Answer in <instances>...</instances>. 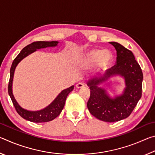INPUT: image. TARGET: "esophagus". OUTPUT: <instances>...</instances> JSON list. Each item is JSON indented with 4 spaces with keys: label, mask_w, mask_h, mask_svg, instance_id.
I'll return each instance as SVG.
<instances>
[{
    "label": "esophagus",
    "mask_w": 155,
    "mask_h": 155,
    "mask_svg": "<svg viewBox=\"0 0 155 155\" xmlns=\"http://www.w3.org/2000/svg\"><path fill=\"white\" fill-rule=\"evenodd\" d=\"M76 87L78 89H81V88H83L84 87H85V85H84V84L82 83H78L77 84V85H76Z\"/></svg>",
    "instance_id": "obj_1"
}]
</instances>
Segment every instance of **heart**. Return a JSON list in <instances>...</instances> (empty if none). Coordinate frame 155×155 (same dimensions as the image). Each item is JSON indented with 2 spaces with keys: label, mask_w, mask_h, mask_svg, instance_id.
I'll list each match as a JSON object with an SVG mask.
<instances>
[{
  "label": "heart",
  "mask_w": 155,
  "mask_h": 155,
  "mask_svg": "<svg viewBox=\"0 0 155 155\" xmlns=\"http://www.w3.org/2000/svg\"><path fill=\"white\" fill-rule=\"evenodd\" d=\"M114 56L112 52L107 49H91L83 58L81 65L85 69L94 68L97 72L104 71L110 67L113 62Z\"/></svg>",
  "instance_id": "heart-1"
}]
</instances>
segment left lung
Returning <instances> with one entry per match:
<instances>
[{
	"label": "left lung",
	"mask_w": 155,
	"mask_h": 155,
	"mask_svg": "<svg viewBox=\"0 0 155 155\" xmlns=\"http://www.w3.org/2000/svg\"><path fill=\"white\" fill-rule=\"evenodd\" d=\"M109 43L117 51L116 64L109 69L107 75L87 81L90 97L87 106L97 119L114 122L127 118L137 105L141 97L143 74L132 52L115 41ZM116 76L124 79L125 87L122 93L111 95L106 86Z\"/></svg>",
	"instance_id": "obj_1"
}]
</instances>
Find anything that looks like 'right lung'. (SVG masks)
I'll return each instance as SVG.
<instances>
[{
  "label": "right lung",
  "mask_w": 155,
  "mask_h": 155,
  "mask_svg": "<svg viewBox=\"0 0 155 155\" xmlns=\"http://www.w3.org/2000/svg\"><path fill=\"white\" fill-rule=\"evenodd\" d=\"M59 42L57 41H39L33 42L28 46L25 47L18 54V55L15 57L12 63L11 69H10V78L8 86V92L9 95L11 98L13 102V104L18 114L23 118L28 120V121L40 123V122H47L58 116L61 114L63 109H64L65 100L68 94L73 90L74 85H72L69 88L65 89L62 90L57 96L53 101L51 104H49L48 106L42 109L38 110V111H30V110L25 109L22 108L18 102L15 100V97L13 94L12 86H13V81H14V72L18 64L22 61L25 57L32 54L33 52H35L39 49L46 48L48 47H56L58 46Z\"/></svg>",
  "instance_id": "right-lung-1"
}]
</instances>
